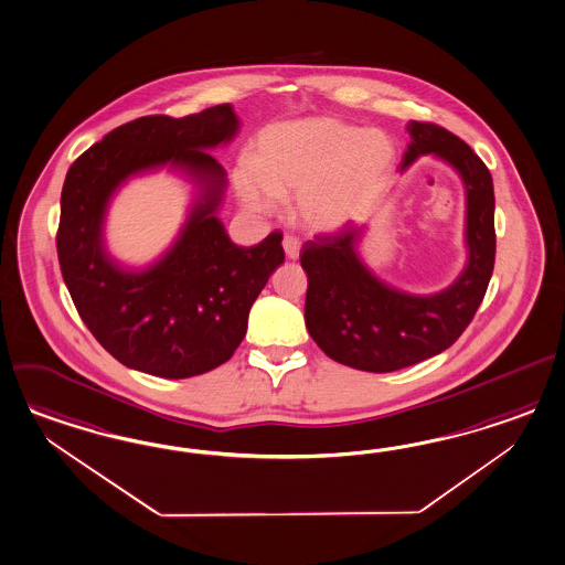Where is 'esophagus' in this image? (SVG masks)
Here are the masks:
<instances>
[{
  "label": "esophagus",
  "mask_w": 565,
  "mask_h": 565,
  "mask_svg": "<svg viewBox=\"0 0 565 565\" xmlns=\"http://www.w3.org/2000/svg\"><path fill=\"white\" fill-rule=\"evenodd\" d=\"M281 244H284L286 257L291 258V260H296V258L300 257V239L294 238V236H286Z\"/></svg>",
  "instance_id": "esophagus-1"
}]
</instances>
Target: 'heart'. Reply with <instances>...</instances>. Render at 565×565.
I'll return each instance as SVG.
<instances>
[{"label":"heart","instance_id":"b5f03b06","mask_svg":"<svg viewBox=\"0 0 565 565\" xmlns=\"http://www.w3.org/2000/svg\"><path fill=\"white\" fill-rule=\"evenodd\" d=\"M394 161V145L379 130L331 120L286 121L265 128L253 142L248 170L236 175L239 201L267 215L274 199L294 201L310 232H331L350 220L364 192Z\"/></svg>","mask_w":565,"mask_h":565}]
</instances>
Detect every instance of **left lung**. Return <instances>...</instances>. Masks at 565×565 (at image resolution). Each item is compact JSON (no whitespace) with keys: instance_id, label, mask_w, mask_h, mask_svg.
Masks as SVG:
<instances>
[{"instance_id":"8db88e82","label":"left lung","mask_w":565,"mask_h":565,"mask_svg":"<svg viewBox=\"0 0 565 565\" xmlns=\"http://www.w3.org/2000/svg\"><path fill=\"white\" fill-rule=\"evenodd\" d=\"M408 132L402 170L433 153L462 175L468 206L463 274L435 296L395 290L360 260L362 227L352 223L308 239L300 257L308 277L310 338L329 359L369 373L399 371L447 350L475 319L495 265V194L487 166L462 138L433 121L412 120Z\"/></svg>"}]
</instances>
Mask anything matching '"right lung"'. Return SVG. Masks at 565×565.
<instances>
[{
    "label": "right lung",
    "instance_id": "add662e5",
    "mask_svg": "<svg viewBox=\"0 0 565 565\" xmlns=\"http://www.w3.org/2000/svg\"><path fill=\"white\" fill-rule=\"evenodd\" d=\"M230 103L184 118L145 116L111 130L66 173L57 258L81 319L121 364L163 379L203 375L232 359L248 312L284 263L281 232L236 246L215 211L225 171L206 149L238 132ZM170 162L204 189L169 255L145 273H124L102 248V217L124 179Z\"/></svg>",
    "mask_w": 565,
    "mask_h": 565
}]
</instances>
